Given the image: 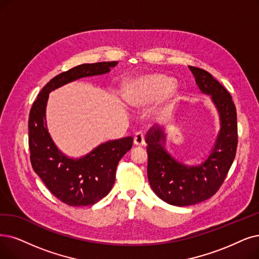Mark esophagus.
Instances as JSON below:
<instances>
[{"label":"esophagus","mask_w":259,"mask_h":259,"mask_svg":"<svg viewBox=\"0 0 259 259\" xmlns=\"http://www.w3.org/2000/svg\"><path fill=\"white\" fill-rule=\"evenodd\" d=\"M134 143H135V146H138V147H141L146 143V141H144V135L141 132H138L135 135V137H134Z\"/></svg>","instance_id":"1"}]
</instances>
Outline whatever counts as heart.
Listing matches in <instances>:
<instances>
[{
  "mask_svg": "<svg viewBox=\"0 0 259 259\" xmlns=\"http://www.w3.org/2000/svg\"><path fill=\"white\" fill-rule=\"evenodd\" d=\"M177 81L173 77L163 74H153L143 77L134 87L130 103L136 107H147L162 100V105L157 109L158 115H164L172 110L177 101Z\"/></svg>",
  "mask_w": 259,
  "mask_h": 259,
  "instance_id": "heart-1",
  "label": "heart"
}]
</instances>
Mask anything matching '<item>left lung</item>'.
<instances>
[{"label": "left lung", "instance_id": "left-lung-1", "mask_svg": "<svg viewBox=\"0 0 259 259\" xmlns=\"http://www.w3.org/2000/svg\"><path fill=\"white\" fill-rule=\"evenodd\" d=\"M189 69L200 90L211 97L221 128L209 156L199 165L174 159L163 147L165 135L161 128L148 132L149 183L159 199L174 206L194 205L211 198L229 173L238 143L237 112L229 91L207 71L191 66Z\"/></svg>", "mask_w": 259, "mask_h": 259}]
</instances>
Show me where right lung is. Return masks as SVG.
<instances>
[{
  "label": "right lung",
  "instance_id": "add662e5",
  "mask_svg": "<svg viewBox=\"0 0 259 259\" xmlns=\"http://www.w3.org/2000/svg\"><path fill=\"white\" fill-rule=\"evenodd\" d=\"M118 61L84 64L52 78L29 111L28 146L34 171L58 200L70 206L94 205L106 196L116 179L120 159L133 146V137L102 143L86 156L70 158L55 146L48 132L46 107L52 90L80 77L105 74Z\"/></svg>",
  "mask_w": 259,
  "mask_h": 259
}]
</instances>
